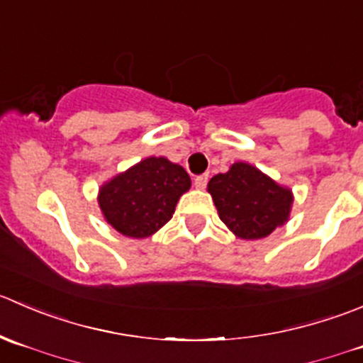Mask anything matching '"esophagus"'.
Here are the masks:
<instances>
[{
	"label": "esophagus",
	"instance_id": "esophagus-1",
	"mask_svg": "<svg viewBox=\"0 0 363 363\" xmlns=\"http://www.w3.org/2000/svg\"><path fill=\"white\" fill-rule=\"evenodd\" d=\"M208 183V174H199V177L194 178V186L199 190H203Z\"/></svg>",
	"mask_w": 363,
	"mask_h": 363
}]
</instances>
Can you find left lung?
<instances>
[{
  "label": "left lung",
  "mask_w": 363,
  "mask_h": 363,
  "mask_svg": "<svg viewBox=\"0 0 363 363\" xmlns=\"http://www.w3.org/2000/svg\"><path fill=\"white\" fill-rule=\"evenodd\" d=\"M220 220L243 240H259L284 224L291 211V190L254 166L236 162L208 183Z\"/></svg>",
  "instance_id": "8db88e82"
}]
</instances>
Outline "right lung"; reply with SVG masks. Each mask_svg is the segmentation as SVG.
Returning a JSON list of instances; mask_svg holds the SVG:
<instances>
[{
	"mask_svg": "<svg viewBox=\"0 0 363 363\" xmlns=\"http://www.w3.org/2000/svg\"><path fill=\"white\" fill-rule=\"evenodd\" d=\"M190 189V177L164 157H148L125 173L104 183L99 206L118 233L146 238L171 220L182 194Z\"/></svg>",
	"mask_w": 363,
	"mask_h": 363,
	"instance_id": "right-lung-1",
	"label": "right lung"
}]
</instances>
